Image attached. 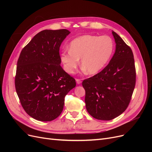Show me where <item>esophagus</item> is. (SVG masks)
Segmentation results:
<instances>
[{"mask_svg":"<svg viewBox=\"0 0 152 152\" xmlns=\"http://www.w3.org/2000/svg\"><path fill=\"white\" fill-rule=\"evenodd\" d=\"M76 82H77V83L78 84H80L82 83V80H81V79H76Z\"/></svg>","mask_w":152,"mask_h":152,"instance_id":"1","label":"esophagus"}]
</instances>
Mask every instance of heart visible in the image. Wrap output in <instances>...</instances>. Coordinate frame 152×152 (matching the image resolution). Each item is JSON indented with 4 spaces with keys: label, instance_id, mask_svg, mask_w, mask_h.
Instances as JSON below:
<instances>
[{
    "label": "heart",
    "instance_id": "b5f03b06",
    "mask_svg": "<svg viewBox=\"0 0 152 152\" xmlns=\"http://www.w3.org/2000/svg\"><path fill=\"white\" fill-rule=\"evenodd\" d=\"M115 43L108 35H84L73 39L69 45V50H63L60 56L65 70L73 74L79 65L89 74H96L107 65L111 59Z\"/></svg>",
    "mask_w": 152,
    "mask_h": 152
}]
</instances>
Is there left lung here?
<instances>
[{
	"mask_svg": "<svg viewBox=\"0 0 152 152\" xmlns=\"http://www.w3.org/2000/svg\"><path fill=\"white\" fill-rule=\"evenodd\" d=\"M113 56L103 70L82 82L87 112L98 120L110 121L128 107L136 85V68L131 48L115 31Z\"/></svg>",
	"mask_w": 152,
	"mask_h": 152,
	"instance_id": "1",
	"label": "left lung"
}]
</instances>
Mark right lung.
Here are the masks:
<instances>
[{
    "label": "right lung",
    "mask_w": 152,
    "mask_h": 152,
    "mask_svg": "<svg viewBox=\"0 0 152 152\" xmlns=\"http://www.w3.org/2000/svg\"><path fill=\"white\" fill-rule=\"evenodd\" d=\"M70 32L44 30L22 49L17 62L15 88L22 107L30 117L51 121L63 111L65 97L76 86L63 70L59 48Z\"/></svg>",
    "instance_id": "obj_1"
}]
</instances>
